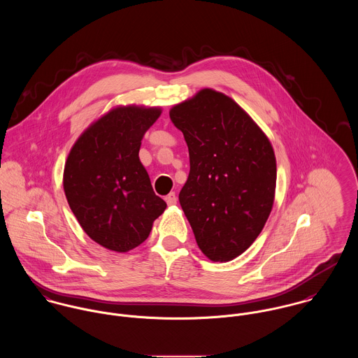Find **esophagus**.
Masks as SVG:
<instances>
[{"instance_id":"1","label":"esophagus","mask_w":358,"mask_h":358,"mask_svg":"<svg viewBox=\"0 0 358 358\" xmlns=\"http://www.w3.org/2000/svg\"><path fill=\"white\" fill-rule=\"evenodd\" d=\"M165 201H166V204L168 205H175L176 204V201H178V199H176V194L172 192V193H169L168 196H166V199H165Z\"/></svg>"}]
</instances>
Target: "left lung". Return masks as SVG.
I'll list each match as a JSON object with an SVG mask.
<instances>
[{
  "instance_id": "8db88e82",
  "label": "left lung",
  "mask_w": 358,
  "mask_h": 358,
  "mask_svg": "<svg viewBox=\"0 0 358 358\" xmlns=\"http://www.w3.org/2000/svg\"><path fill=\"white\" fill-rule=\"evenodd\" d=\"M189 148L190 172L179 203L208 259L227 262L260 234L274 201L273 148L229 96L203 90L169 111Z\"/></svg>"
}]
</instances>
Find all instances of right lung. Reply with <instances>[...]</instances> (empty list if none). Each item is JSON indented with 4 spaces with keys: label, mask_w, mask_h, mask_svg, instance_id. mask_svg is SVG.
I'll use <instances>...</instances> for the list:
<instances>
[{
    "label": "right lung",
    "mask_w": 358,
    "mask_h": 358,
    "mask_svg": "<svg viewBox=\"0 0 358 358\" xmlns=\"http://www.w3.org/2000/svg\"><path fill=\"white\" fill-rule=\"evenodd\" d=\"M157 107H117L91 125L67 157L63 187L84 231L104 248L127 252L150 234L166 204L139 159Z\"/></svg>",
    "instance_id": "obj_1"
}]
</instances>
